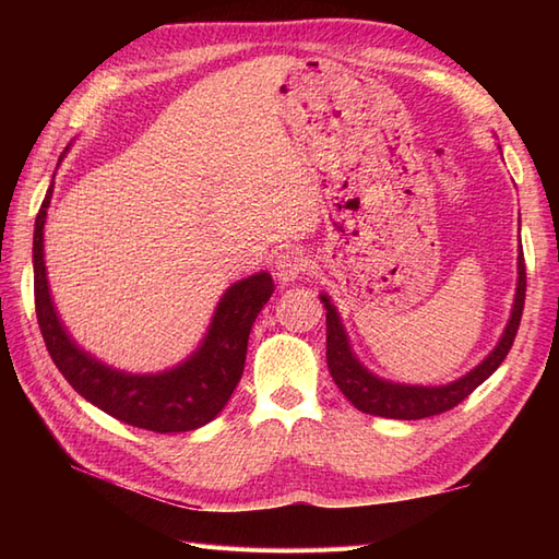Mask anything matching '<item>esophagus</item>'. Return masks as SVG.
Here are the masks:
<instances>
[{
    "label": "esophagus",
    "mask_w": 559,
    "mask_h": 559,
    "mask_svg": "<svg viewBox=\"0 0 559 559\" xmlns=\"http://www.w3.org/2000/svg\"><path fill=\"white\" fill-rule=\"evenodd\" d=\"M273 271H276V278L283 283L298 281L307 271H310V259H307L302 249H286V252L278 254Z\"/></svg>",
    "instance_id": "obj_1"
}]
</instances>
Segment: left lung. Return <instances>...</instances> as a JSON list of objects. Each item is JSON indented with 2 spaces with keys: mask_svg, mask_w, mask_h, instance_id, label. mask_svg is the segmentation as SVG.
Segmentation results:
<instances>
[{
  "mask_svg": "<svg viewBox=\"0 0 559 559\" xmlns=\"http://www.w3.org/2000/svg\"><path fill=\"white\" fill-rule=\"evenodd\" d=\"M524 300H526V264L524 252L519 254V283H516V298L512 319L504 329V336L497 343V348L485 358L476 370H471L466 377L456 379L447 386H406V384H391L384 379L367 372L365 367L355 360L350 353L346 331L341 326V319L336 314V307L329 302L326 295H322V302L326 307V365L329 372L334 377L336 386L343 391L355 408L379 418H394V420H420L430 418V415L447 413L459 403L471 396L485 379H488L497 367L502 365L507 353L512 350L516 331L521 324V314H524Z\"/></svg>",
  "mask_w": 559,
  "mask_h": 559,
  "instance_id": "1",
  "label": "left lung"
}]
</instances>
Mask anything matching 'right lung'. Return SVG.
Instances as JSON below:
<instances>
[{"label": "right lung", "instance_id": "obj_1", "mask_svg": "<svg viewBox=\"0 0 559 559\" xmlns=\"http://www.w3.org/2000/svg\"><path fill=\"white\" fill-rule=\"evenodd\" d=\"M52 187L35 216L33 235V295L43 341L57 370L79 394L112 418L151 432H189L211 423L240 382L247 358V338L257 314L273 293L269 273H254L223 295L201 348L170 372L124 374L110 370L76 348L57 319L47 290L43 261V228Z\"/></svg>", "mask_w": 559, "mask_h": 559}]
</instances>
